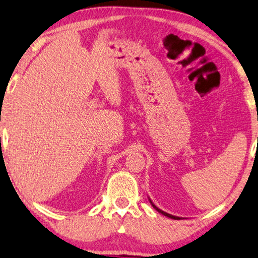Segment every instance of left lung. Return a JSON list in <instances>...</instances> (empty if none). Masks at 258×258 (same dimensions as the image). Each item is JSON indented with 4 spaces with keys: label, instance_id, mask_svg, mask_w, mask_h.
<instances>
[{
    "label": "left lung",
    "instance_id": "left-lung-1",
    "mask_svg": "<svg viewBox=\"0 0 258 258\" xmlns=\"http://www.w3.org/2000/svg\"><path fill=\"white\" fill-rule=\"evenodd\" d=\"M149 201H150V204H151V206L155 208V210L157 211V212H159L160 214H163V215H165V216H167V218H171V219H173V220H180V218H179V216H174V215H171V214H169V213H166V212H164V211H162V210H159L158 207L157 206H155V204L152 203L151 201V199H149Z\"/></svg>",
    "mask_w": 258,
    "mask_h": 258
}]
</instances>
